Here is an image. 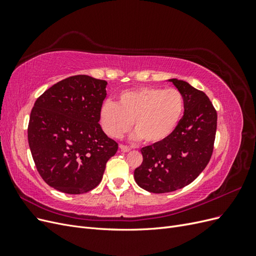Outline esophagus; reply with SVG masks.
Listing matches in <instances>:
<instances>
[{
    "mask_svg": "<svg viewBox=\"0 0 256 256\" xmlns=\"http://www.w3.org/2000/svg\"><path fill=\"white\" fill-rule=\"evenodd\" d=\"M120 150L122 152H128L131 150L130 147H128V146H126V145H122V144L120 145Z\"/></svg>",
    "mask_w": 256,
    "mask_h": 256,
    "instance_id": "obj_1",
    "label": "esophagus"
}]
</instances>
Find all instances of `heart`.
I'll return each instance as SVG.
<instances>
[{
	"label": "heart",
	"instance_id": "heart-1",
	"mask_svg": "<svg viewBox=\"0 0 256 256\" xmlns=\"http://www.w3.org/2000/svg\"><path fill=\"white\" fill-rule=\"evenodd\" d=\"M184 111V98L177 88L143 86L122 92L118 102H104L99 111L104 132L120 138L134 122V140L159 144L173 134Z\"/></svg>",
	"mask_w": 256,
	"mask_h": 256
}]
</instances>
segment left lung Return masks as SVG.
<instances>
[{"label": "left lung", "instance_id": "1", "mask_svg": "<svg viewBox=\"0 0 256 256\" xmlns=\"http://www.w3.org/2000/svg\"><path fill=\"white\" fill-rule=\"evenodd\" d=\"M184 98L180 125L168 140L141 150L134 180L144 190L166 193L182 189L202 173L212 154L216 111L205 92L182 80L170 79Z\"/></svg>", "mask_w": 256, "mask_h": 256}]
</instances>
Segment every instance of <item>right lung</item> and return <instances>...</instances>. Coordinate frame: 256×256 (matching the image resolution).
Instances as JSON below:
<instances>
[{"label":"right lung","mask_w":256,"mask_h":256,"mask_svg":"<svg viewBox=\"0 0 256 256\" xmlns=\"http://www.w3.org/2000/svg\"><path fill=\"white\" fill-rule=\"evenodd\" d=\"M106 81L86 74L69 76L37 98L28 138L38 173L50 187L82 194L102 180L118 145L99 125Z\"/></svg>","instance_id":"add662e5"}]
</instances>
